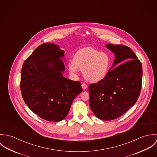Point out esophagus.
Wrapping results in <instances>:
<instances>
[{
    "label": "esophagus",
    "instance_id": "34e87169",
    "mask_svg": "<svg viewBox=\"0 0 157 157\" xmlns=\"http://www.w3.org/2000/svg\"><path fill=\"white\" fill-rule=\"evenodd\" d=\"M82 87L83 90H86V89L88 88V85H87L86 83H83L82 84Z\"/></svg>",
    "mask_w": 157,
    "mask_h": 157
}]
</instances>
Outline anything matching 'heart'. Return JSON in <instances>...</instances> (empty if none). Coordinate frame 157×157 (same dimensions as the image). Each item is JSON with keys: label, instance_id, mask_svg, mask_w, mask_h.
<instances>
[{"label": "heart", "instance_id": "1", "mask_svg": "<svg viewBox=\"0 0 157 157\" xmlns=\"http://www.w3.org/2000/svg\"><path fill=\"white\" fill-rule=\"evenodd\" d=\"M110 56L106 52L86 47L78 50L74 57V60L69 63L71 73L75 74L79 70L88 81L97 83L103 80L111 67Z\"/></svg>", "mask_w": 157, "mask_h": 157}]
</instances>
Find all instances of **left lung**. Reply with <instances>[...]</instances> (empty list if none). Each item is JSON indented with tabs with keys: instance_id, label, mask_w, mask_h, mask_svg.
Returning a JSON list of instances; mask_svg holds the SVG:
<instances>
[{
	"instance_id": "1",
	"label": "left lung",
	"mask_w": 157,
	"mask_h": 157,
	"mask_svg": "<svg viewBox=\"0 0 157 157\" xmlns=\"http://www.w3.org/2000/svg\"><path fill=\"white\" fill-rule=\"evenodd\" d=\"M106 47L115 54L113 65L103 80L90 84L89 93L92 111L99 119L108 121L121 117L136 102L141 90L143 70L129 47L112 44Z\"/></svg>"
}]
</instances>
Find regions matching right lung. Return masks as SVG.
<instances>
[{
  "label": "right lung",
  "mask_w": 157,
  "mask_h": 157,
  "mask_svg": "<svg viewBox=\"0 0 157 157\" xmlns=\"http://www.w3.org/2000/svg\"><path fill=\"white\" fill-rule=\"evenodd\" d=\"M64 52L57 45L45 43L23 64L20 84L23 99L33 112L45 120H63L74 99L82 91L79 81L62 75L65 67L60 57Z\"/></svg>",
  "instance_id": "obj_1"
}]
</instances>
